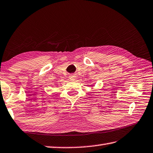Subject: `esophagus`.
Returning <instances> with one entry per match:
<instances>
[{"label":"esophagus","instance_id":"34e87169","mask_svg":"<svg viewBox=\"0 0 153 153\" xmlns=\"http://www.w3.org/2000/svg\"><path fill=\"white\" fill-rule=\"evenodd\" d=\"M69 79L71 80H74L76 79V76L74 75V74H71V75L69 76Z\"/></svg>","mask_w":153,"mask_h":153}]
</instances>
